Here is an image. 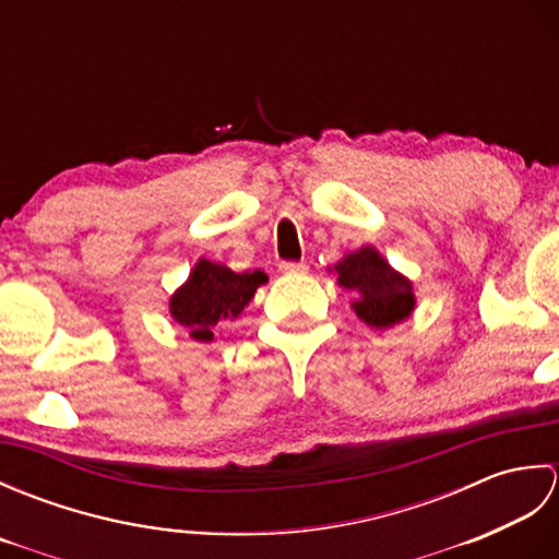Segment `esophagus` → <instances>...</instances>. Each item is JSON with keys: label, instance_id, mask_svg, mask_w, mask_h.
I'll use <instances>...</instances> for the list:
<instances>
[{"label": "esophagus", "instance_id": "34e87169", "mask_svg": "<svg viewBox=\"0 0 559 559\" xmlns=\"http://www.w3.org/2000/svg\"><path fill=\"white\" fill-rule=\"evenodd\" d=\"M278 269L283 273H305L307 264H305V261H281Z\"/></svg>", "mask_w": 559, "mask_h": 559}]
</instances>
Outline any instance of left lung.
Masks as SVG:
<instances>
[{
	"label": "left lung",
	"mask_w": 559,
	"mask_h": 559,
	"mask_svg": "<svg viewBox=\"0 0 559 559\" xmlns=\"http://www.w3.org/2000/svg\"><path fill=\"white\" fill-rule=\"evenodd\" d=\"M343 288L360 293L353 307L365 324L386 329L413 312V286L391 269L372 247H362L336 264Z\"/></svg>",
	"instance_id": "left-lung-1"
}]
</instances>
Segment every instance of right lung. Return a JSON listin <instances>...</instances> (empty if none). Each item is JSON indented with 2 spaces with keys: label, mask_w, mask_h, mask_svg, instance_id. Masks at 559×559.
<instances>
[{
  "label": "right lung",
  "mask_w": 559,
  "mask_h": 559,
  "mask_svg": "<svg viewBox=\"0 0 559 559\" xmlns=\"http://www.w3.org/2000/svg\"><path fill=\"white\" fill-rule=\"evenodd\" d=\"M261 283H266L264 271L235 273L228 266L201 259L189 281L173 295L170 314L187 326L194 338L211 341V329L221 319L240 314Z\"/></svg>",
  "instance_id": "1"
}]
</instances>
